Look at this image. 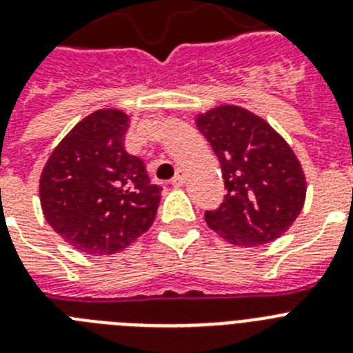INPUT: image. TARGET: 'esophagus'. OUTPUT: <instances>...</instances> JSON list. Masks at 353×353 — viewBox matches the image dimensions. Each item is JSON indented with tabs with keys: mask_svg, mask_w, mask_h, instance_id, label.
Wrapping results in <instances>:
<instances>
[{
	"mask_svg": "<svg viewBox=\"0 0 353 353\" xmlns=\"http://www.w3.org/2000/svg\"><path fill=\"white\" fill-rule=\"evenodd\" d=\"M183 183H185V173H183V171H179V173L171 179V185H173V188H182Z\"/></svg>",
	"mask_w": 353,
	"mask_h": 353,
	"instance_id": "obj_1",
	"label": "esophagus"
}]
</instances>
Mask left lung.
<instances>
[{
	"instance_id": "left-lung-1",
	"label": "left lung",
	"mask_w": 353,
	"mask_h": 353,
	"mask_svg": "<svg viewBox=\"0 0 353 353\" xmlns=\"http://www.w3.org/2000/svg\"><path fill=\"white\" fill-rule=\"evenodd\" d=\"M221 164L227 194L205 221L232 245H266L293 225L305 200L296 155L264 119L236 105L196 117Z\"/></svg>"
}]
</instances>
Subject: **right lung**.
<instances>
[{
    "label": "right lung",
    "mask_w": 353,
    "mask_h": 353,
    "mask_svg": "<svg viewBox=\"0 0 353 353\" xmlns=\"http://www.w3.org/2000/svg\"><path fill=\"white\" fill-rule=\"evenodd\" d=\"M126 128L121 110H96L60 141L42 170L44 218L83 254H116L155 219L162 188L150 182L139 157L125 150Z\"/></svg>",
    "instance_id": "right-lung-1"
}]
</instances>
